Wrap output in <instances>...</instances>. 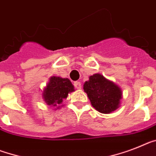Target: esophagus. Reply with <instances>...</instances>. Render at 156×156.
<instances>
[{
	"label": "esophagus",
	"instance_id": "34e87169",
	"mask_svg": "<svg viewBox=\"0 0 156 156\" xmlns=\"http://www.w3.org/2000/svg\"><path fill=\"white\" fill-rule=\"evenodd\" d=\"M74 87L76 89H81L82 88V83L80 82H74Z\"/></svg>",
	"mask_w": 156,
	"mask_h": 156
}]
</instances>
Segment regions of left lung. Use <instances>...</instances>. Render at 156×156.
<instances>
[{
	"label": "left lung",
	"mask_w": 156,
	"mask_h": 156,
	"mask_svg": "<svg viewBox=\"0 0 156 156\" xmlns=\"http://www.w3.org/2000/svg\"><path fill=\"white\" fill-rule=\"evenodd\" d=\"M90 102L101 113H110L119 107L122 93L118 86L100 74L90 76L83 86Z\"/></svg>",
	"instance_id": "1"
}]
</instances>
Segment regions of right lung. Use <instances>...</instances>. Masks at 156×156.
<instances>
[{"label":"right lung","mask_w":156,"mask_h":156,"mask_svg":"<svg viewBox=\"0 0 156 156\" xmlns=\"http://www.w3.org/2000/svg\"><path fill=\"white\" fill-rule=\"evenodd\" d=\"M74 86L68 78L51 77L44 92V99L47 105L57 107L67 98L68 94L74 91Z\"/></svg>","instance_id":"obj_1"}]
</instances>
